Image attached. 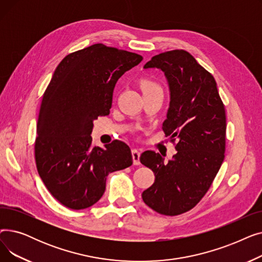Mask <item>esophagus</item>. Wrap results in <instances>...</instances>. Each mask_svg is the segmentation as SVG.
I'll return each mask as SVG.
<instances>
[{
    "instance_id": "obj_1",
    "label": "esophagus",
    "mask_w": 262,
    "mask_h": 262,
    "mask_svg": "<svg viewBox=\"0 0 262 262\" xmlns=\"http://www.w3.org/2000/svg\"><path fill=\"white\" fill-rule=\"evenodd\" d=\"M132 155H133V161H134L135 166H138V164H140V155H141L140 150L137 148H134L132 150Z\"/></svg>"
}]
</instances>
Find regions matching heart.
Instances as JSON below:
<instances>
[{"label": "heart", "mask_w": 262, "mask_h": 262, "mask_svg": "<svg viewBox=\"0 0 262 262\" xmlns=\"http://www.w3.org/2000/svg\"><path fill=\"white\" fill-rule=\"evenodd\" d=\"M141 88L143 90V93L144 92H147V91H152V90H155V89H158L160 88L155 81L153 80H149V79H144L142 80L141 82Z\"/></svg>", "instance_id": "1"}]
</instances>
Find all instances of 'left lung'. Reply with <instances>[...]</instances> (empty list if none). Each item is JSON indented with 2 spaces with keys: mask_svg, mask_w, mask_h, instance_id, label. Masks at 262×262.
Here are the masks:
<instances>
[{
  "mask_svg": "<svg viewBox=\"0 0 262 262\" xmlns=\"http://www.w3.org/2000/svg\"><path fill=\"white\" fill-rule=\"evenodd\" d=\"M144 69H159L167 78L170 105L162 129L175 149L168 163L146 150L140 161L155 174L143 202L164 215L184 213L202 200L224 160L226 116L213 76L191 54L174 50L156 55Z\"/></svg>",
  "mask_w": 262,
  "mask_h": 262,
  "instance_id": "obj_1",
  "label": "left lung"
}]
</instances>
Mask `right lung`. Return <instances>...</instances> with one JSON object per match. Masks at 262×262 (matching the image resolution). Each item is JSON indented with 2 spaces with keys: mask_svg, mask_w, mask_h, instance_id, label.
Masks as SVG:
<instances>
[{
  "mask_svg": "<svg viewBox=\"0 0 262 262\" xmlns=\"http://www.w3.org/2000/svg\"><path fill=\"white\" fill-rule=\"evenodd\" d=\"M142 56L96 43L60 61L43 94L35 159L50 193L66 207H90L105 192L109 173L133 163L130 148L116 140L92 147L93 121L109 115L118 79Z\"/></svg>",
  "mask_w": 262,
  "mask_h": 262,
  "instance_id": "obj_1",
  "label": "right lung"
}]
</instances>
